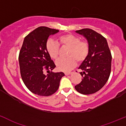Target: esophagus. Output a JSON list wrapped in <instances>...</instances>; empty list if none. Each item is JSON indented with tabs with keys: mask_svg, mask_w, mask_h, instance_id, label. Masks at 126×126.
Wrapping results in <instances>:
<instances>
[{
	"mask_svg": "<svg viewBox=\"0 0 126 126\" xmlns=\"http://www.w3.org/2000/svg\"><path fill=\"white\" fill-rule=\"evenodd\" d=\"M72 73V72H64V74H65L66 75H70V74H71Z\"/></svg>",
	"mask_w": 126,
	"mask_h": 126,
	"instance_id": "34e87169",
	"label": "esophagus"
}]
</instances>
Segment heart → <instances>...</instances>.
Returning a JSON list of instances; mask_svg holds the SVG:
<instances>
[{
  "instance_id": "b5f03b06",
  "label": "heart",
  "mask_w": 126,
  "mask_h": 126,
  "mask_svg": "<svg viewBox=\"0 0 126 126\" xmlns=\"http://www.w3.org/2000/svg\"><path fill=\"white\" fill-rule=\"evenodd\" d=\"M58 43L48 40L46 48L51 59L56 60L59 55L60 45L63 47H68L67 59H59L55 63L59 71L68 72L75 66L77 61L82 62L85 60L89 53L90 47L88 42L81 40L80 37L72 34H66L60 35L57 38Z\"/></svg>"
}]
</instances>
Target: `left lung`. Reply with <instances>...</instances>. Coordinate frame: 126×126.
<instances>
[{"label":"left lung","mask_w":126,"mask_h":126,"mask_svg":"<svg viewBox=\"0 0 126 126\" xmlns=\"http://www.w3.org/2000/svg\"><path fill=\"white\" fill-rule=\"evenodd\" d=\"M87 40L90 50L88 56L79 69L83 79L75 86L81 94L89 95L98 92L105 85L111 72L112 55L105 37L89 28L76 31Z\"/></svg>","instance_id":"1"}]
</instances>
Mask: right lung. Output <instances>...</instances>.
Here are the masks:
<instances>
[{"instance_id": "obj_1", "label": "right lung", "mask_w": 126, "mask_h": 126, "mask_svg": "<svg viewBox=\"0 0 126 126\" xmlns=\"http://www.w3.org/2000/svg\"><path fill=\"white\" fill-rule=\"evenodd\" d=\"M58 30L46 26L37 28L25 37L18 55L22 80L32 93L40 96H50L58 90L63 72H53L55 67L46 48L49 36ZM48 72L44 74V71Z\"/></svg>"}]
</instances>
